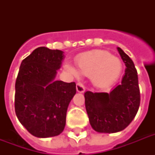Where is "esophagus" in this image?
<instances>
[{"label": "esophagus", "mask_w": 155, "mask_h": 155, "mask_svg": "<svg viewBox=\"0 0 155 155\" xmlns=\"http://www.w3.org/2000/svg\"><path fill=\"white\" fill-rule=\"evenodd\" d=\"M76 91L78 92H80V93H82L85 91V87L84 86L81 84V83H77V84H76Z\"/></svg>", "instance_id": "34e87169"}]
</instances>
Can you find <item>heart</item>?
Here are the masks:
<instances>
[{"instance_id":"obj_1","label":"heart","mask_w":155,"mask_h":155,"mask_svg":"<svg viewBox=\"0 0 155 155\" xmlns=\"http://www.w3.org/2000/svg\"><path fill=\"white\" fill-rule=\"evenodd\" d=\"M78 69L83 75L90 76L92 84L103 87L113 84L122 71V63L117 57L105 51H94L85 53L76 58ZM69 72L78 77L80 73L74 67L67 65Z\"/></svg>"}]
</instances>
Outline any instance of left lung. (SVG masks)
I'll use <instances>...</instances> for the list:
<instances>
[{
	"label": "left lung",
	"instance_id": "obj_1",
	"mask_svg": "<svg viewBox=\"0 0 155 155\" xmlns=\"http://www.w3.org/2000/svg\"><path fill=\"white\" fill-rule=\"evenodd\" d=\"M117 51L126 67L121 83L108 93H84L90 125L98 133L113 134L125 130L139 108L140 90L134 63L120 47Z\"/></svg>",
	"mask_w": 155,
	"mask_h": 155
}]
</instances>
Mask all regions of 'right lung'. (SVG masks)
<instances>
[{"label": "right lung", "mask_w": 155, "mask_h": 155, "mask_svg": "<svg viewBox=\"0 0 155 155\" xmlns=\"http://www.w3.org/2000/svg\"><path fill=\"white\" fill-rule=\"evenodd\" d=\"M63 51L41 47L21 63L15 84V113L21 124L37 137L60 134L75 83L54 80Z\"/></svg>", "instance_id": "1"}]
</instances>
